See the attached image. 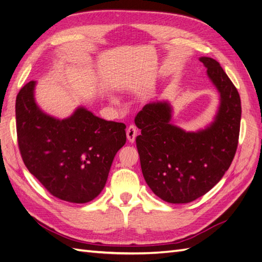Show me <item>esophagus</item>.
Returning a JSON list of instances; mask_svg holds the SVG:
<instances>
[{
    "label": "esophagus",
    "mask_w": 262,
    "mask_h": 262,
    "mask_svg": "<svg viewBox=\"0 0 262 262\" xmlns=\"http://www.w3.org/2000/svg\"><path fill=\"white\" fill-rule=\"evenodd\" d=\"M126 135H127V139H128L129 143L135 142V139L137 137V128H136V126L130 125L128 128H127V130H126Z\"/></svg>",
    "instance_id": "obj_1"
}]
</instances>
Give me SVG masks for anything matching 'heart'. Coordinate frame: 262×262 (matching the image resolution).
Masks as SVG:
<instances>
[{"label": "heart", "mask_w": 262, "mask_h": 262, "mask_svg": "<svg viewBox=\"0 0 262 262\" xmlns=\"http://www.w3.org/2000/svg\"><path fill=\"white\" fill-rule=\"evenodd\" d=\"M114 100H115V98H114Z\"/></svg>", "instance_id": "heart-1"}]
</instances>
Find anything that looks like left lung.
I'll list each match as a JSON object with an SVG mask.
<instances>
[{
  "label": "left lung",
  "instance_id": "obj_1",
  "mask_svg": "<svg viewBox=\"0 0 262 262\" xmlns=\"http://www.w3.org/2000/svg\"><path fill=\"white\" fill-rule=\"evenodd\" d=\"M199 61L220 95L213 122L205 129L186 132L170 123L171 105L152 102L135 117L143 176L156 196L170 204H187L219 183L237 150L241 102L236 87L211 57Z\"/></svg>",
  "mask_w": 262,
  "mask_h": 262
}]
</instances>
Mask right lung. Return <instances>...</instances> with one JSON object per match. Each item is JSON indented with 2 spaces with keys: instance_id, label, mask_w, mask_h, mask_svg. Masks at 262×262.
<instances>
[{
  "instance_id": "right-lung-1",
  "label": "right lung",
  "mask_w": 262,
  "mask_h": 262,
  "mask_svg": "<svg viewBox=\"0 0 262 262\" xmlns=\"http://www.w3.org/2000/svg\"><path fill=\"white\" fill-rule=\"evenodd\" d=\"M36 82L18 92L15 103L18 148L26 168L54 197L74 204L96 198L105 187L126 126L78 107L58 119L37 106Z\"/></svg>"
}]
</instances>
